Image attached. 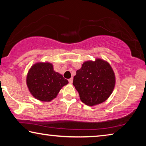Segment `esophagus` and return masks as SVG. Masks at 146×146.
I'll return each mask as SVG.
<instances>
[{
  "mask_svg": "<svg viewBox=\"0 0 146 146\" xmlns=\"http://www.w3.org/2000/svg\"><path fill=\"white\" fill-rule=\"evenodd\" d=\"M68 81H69V83H70V84H72L73 83V78H71L69 79Z\"/></svg>",
  "mask_w": 146,
  "mask_h": 146,
  "instance_id": "1",
  "label": "esophagus"
}]
</instances>
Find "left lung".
I'll return each instance as SVG.
<instances>
[{
	"label": "left lung",
	"instance_id": "obj_1",
	"mask_svg": "<svg viewBox=\"0 0 146 146\" xmlns=\"http://www.w3.org/2000/svg\"><path fill=\"white\" fill-rule=\"evenodd\" d=\"M73 86L85 104L93 106L104 102L112 93L115 85V76L110 64L97 58L84 62L76 71Z\"/></svg>",
	"mask_w": 146,
	"mask_h": 146
}]
</instances>
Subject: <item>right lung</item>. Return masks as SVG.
<instances>
[{
    "label": "right lung",
    "mask_w": 146,
    "mask_h": 146,
    "mask_svg": "<svg viewBox=\"0 0 146 146\" xmlns=\"http://www.w3.org/2000/svg\"><path fill=\"white\" fill-rule=\"evenodd\" d=\"M26 83L35 98L49 102L56 98L61 88L68 84V81L53 70L51 64L38 62L34 64L29 70Z\"/></svg>",
    "instance_id": "1"
}]
</instances>
